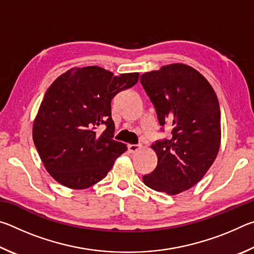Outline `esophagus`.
Instances as JSON below:
<instances>
[{
	"label": "esophagus",
	"instance_id": "34e87169",
	"mask_svg": "<svg viewBox=\"0 0 254 254\" xmlns=\"http://www.w3.org/2000/svg\"><path fill=\"white\" fill-rule=\"evenodd\" d=\"M127 149L131 153H135V152L139 151V150L142 149V145H141V144H128Z\"/></svg>",
	"mask_w": 254,
	"mask_h": 254
}]
</instances>
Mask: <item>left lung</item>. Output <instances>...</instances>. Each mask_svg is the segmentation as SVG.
I'll use <instances>...</instances> for the list:
<instances>
[{
  "label": "left lung",
  "mask_w": 254,
  "mask_h": 254,
  "mask_svg": "<svg viewBox=\"0 0 254 254\" xmlns=\"http://www.w3.org/2000/svg\"><path fill=\"white\" fill-rule=\"evenodd\" d=\"M140 81L159 124L168 126L173 134L151 145L158 163L143 176V183L153 190L177 195L195 186L217 157L222 133L216 93L198 70L185 64L147 71Z\"/></svg>",
  "instance_id": "obj_1"
}]
</instances>
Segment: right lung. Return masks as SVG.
<instances>
[{
    "mask_svg": "<svg viewBox=\"0 0 254 254\" xmlns=\"http://www.w3.org/2000/svg\"><path fill=\"white\" fill-rule=\"evenodd\" d=\"M139 80V72L114 76L98 66L74 67L56 78L33 121L32 137L46 170L70 189H86L105 178L127 150L113 140L111 102ZM106 131L98 133L101 125Z\"/></svg>",
    "mask_w": 254,
    "mask_h": 254,
    "instance_id": "right-lung-1",
    "label": "right lung"
}]
</instances>
